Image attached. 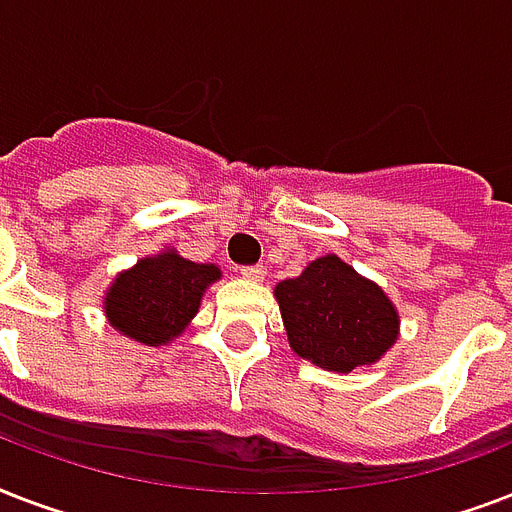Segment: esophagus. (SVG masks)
I'll return each mask as SVG.
<instances>
[{
  "label": "esophagus",
  "mask_w": 512,
  "mask_h": 512,
  "mask_svg": "<svg viewBox=\"0 0 512 512\" xmlns=\"http://www.w3.org/2000/svg\"><path fill=\"white\" fill-rule=\"evenodd\" d=\"M241 276L249 281H263L265 279V265H241Z\"/></svg>",
  "instance_id": "obj_1"
}]
</instances>
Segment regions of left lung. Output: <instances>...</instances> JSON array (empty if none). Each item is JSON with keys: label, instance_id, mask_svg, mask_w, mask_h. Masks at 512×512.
<instances>
[{"label": "left lung", "instance_id": "1", "mask_svg": "<svg viewBox=\"0 0 512 512\" xmlns=\"http://www.w3.org/2000/svg\"><path fill=\"white\" fill-rule=\"evenodd\" d=\"M276 300L292 350L329 372L372 364L398 337L396 308L385 292L335 255L281 281Z\"/></svg>", "mask_w": 512, "mask_h": 512}]
</instances>
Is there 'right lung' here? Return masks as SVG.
Listing matches in <instances>:
<instances>
[{"label":"right lung","mask_w":512,"mask_h":512,"mask_svg":"<svg viewBox=\"0 0 512 512\" xmlns=\"http://www.w3.org/2000/svg\"><path fill=\"white\" fill-rule=\"evenodd\" d=\"M220 279L217 265L191 263L175 252L140 260L122 273L106 297L111 324L143 345H162L196 316L207 284Z\"/></svg>","instance_id":"add662e5"}]
</instances>
